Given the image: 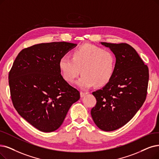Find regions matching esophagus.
Listing matches in <instances>:
<instances>
[{"label": "esophagus", "instance_id": "esophagus-1", "mask_svg": "<svg viewBox=\"0 0 159 159\" xmlns=\"http://www.w3.org/2000/svg\"><path fill=\"white\" fill-rule=\"evenodd\" d=\"M87 94V93H86V92H83V91H81L80 92V96H81V97H84L85 95H86Z\"/></svg>", "mask_w": 159, "mask_h": 159}]
</instances>
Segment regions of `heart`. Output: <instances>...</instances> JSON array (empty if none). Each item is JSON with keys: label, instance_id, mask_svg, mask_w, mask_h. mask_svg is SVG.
Returning <instances> with one entry per match:
<instances>
[{"label": "heart", "instance_id": "1", "mask_svg": "<svg viewBox=\"0 0 159 159\" xmlns=\"http://www.w3.org/2000/svg\"><path fill=\"white\" fill-rule=\"evenodd\" d=\"M59 65L63 78L68 83H73L81 72L76 85L85 90L96 84L102 86L108 83L115 71L116 57L110 51L85 43L74 51L72 57L62 56Z\"/></svg>", "mask_w": 159, "mask_h": 159}]
</instances>
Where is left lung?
<instances>
[{"instance_id": "1", "label": "left lung", "mask_w": 159, "mask_h": 159, "mask_svg": "<svg viewBox=\"0 0 159 159\" xmlns=\"http://www.w3.org/2000/svg\"><path fill=\"white\" fill-rule=\"evenodd\" d=\"M101 44L115 55L116 68L108 83L93 93L97 104L91 114L100 129L113 131L127 123L142 106L147 96L149 69L129 44Z\"/></svg>"}]
</instances>
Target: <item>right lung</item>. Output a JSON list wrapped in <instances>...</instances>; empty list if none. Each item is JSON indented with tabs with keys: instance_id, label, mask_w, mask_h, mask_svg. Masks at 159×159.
<instances>
[{
	"instance_id": "right-lung-1",
	"label": "right lung",
	"mask_w": 159,
	"mask_h": 159,
	"mask_svg": "<svg viewBox=\"0 0 159 159\" xmlns=\"http://www.w3.org/2000/svg\"><path fill=\"white\" fill-rule=\"evenodd\" d=\"M77 44L42 43L22 49L8 75L12 103L18 113L43 132L58 129L80 92L62 78L60 59Z\"/></svg>"
}]
</instances>
